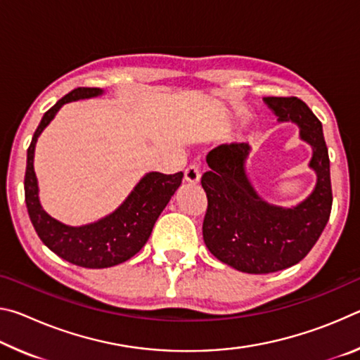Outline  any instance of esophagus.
<instances>
[{"label":"esophagus","instance_id":"1","mask_svg":"<svg viewBox=\"0 0 360 360\" xmlns=\"http://www.w3.org/2000/svg\"><path fill=\"white\" fill-rule=\"evenodd\" d=\"M200 178H202V174H200L198 167L191 165L184 172V179H186L187 184H198Z\"/></svg>","mask_w":360,"mask_h":360}]
</instances>
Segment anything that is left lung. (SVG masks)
Listing matches in <instances>:
<instances>
[{
    "label": "left lung",
    "instance_id": "8db88e82",
    "mask_svg": "<svg viewBox=\"0 0 360 360\" xmlns=\"http://www.w3.org/2000/svg\"><path fill=\"white\" fill-rule=\"evenodd\" d=\"M279 122H294L313 148L309 168L318 181L311 195L294 208L266 203L246 174L249 144H221L210 150L211 168L202 176L208 197L203 240L210 252L238 271L265 275L300 262L319 240L332 210L330 160L322 124L297 96H265Z\"/></svg>",
    "mask_w": 360,
    "mask_h": 360
}]
</instances>
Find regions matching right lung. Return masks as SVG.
I'll list each match as a JSON object with an SVG mask.
<instances>
[{
	"instance_id": "add662e5",
	"label": "right lung",
	"mask_w": 360,
	"mask_h": 360,
	"mask_svg": "<svg viewBox=\"0 0 360 360\" xmlns=\"http://www.w3.org/2000/svg\"><path fill=\"white\" fill-rule=\"evenodd\" d=\"M98 95H103V90L96 87H77L65 95L42 115L27 150L25 203L30 221L41 241L52 252L70 264L84 268L114 266L139 252L184 176L182 172L176 174L148 173L117 210L94 224L71 227L49 216L39 203L38 179L33 167L36 141L66 103L94 98Z\"/></svg>"
}]
</instances>
